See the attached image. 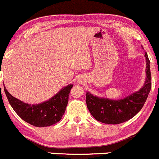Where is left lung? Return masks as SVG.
Masks as SVG:
<instances>
[{"label":"left lung","instance_id":"1","mask_svg":"<svg viewBox=\"0 0 159 159\" xmlns=\"http://www.w3.org/2000/svg\"><path fill=\"white\" fill-rule=\"evenodd\" d=\"M146 80L139 91L120 100L99 98L86 93V105L91 115L99 122L106 124L122 123L134 117L143 107L152 88L150 61L145 53Z\"/></svg>","mask_w":159,"mask_h":159}]
</instances>
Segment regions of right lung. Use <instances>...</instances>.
Here are the masks:
<instances>
[{
	"instance_id": "1",
	"label": "right lung",
	"mask_w": 159,
	"mask_h": 159,
	"mask_svg": "<svg viewBox=\"0 0 159 159\" xmlns=\"http://www.w3.org/2000/svg\"><path fill=\"white\" fill-rule=\"evenodd\" d=\"M72 87L73 85H68L53 98L38 105H29L16 99L8 93L5 86L4 92L11 107L23 120L34 126L46 127L56 124L62 119Z\"/></svg>"
}]
</instances>
